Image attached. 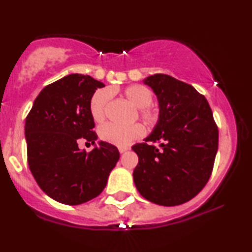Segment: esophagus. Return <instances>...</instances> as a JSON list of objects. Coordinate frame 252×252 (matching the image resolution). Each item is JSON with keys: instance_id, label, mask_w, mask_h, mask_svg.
I'll return each instance as SVG.
<instances>
[{"instance_id": "1", "label": "esophagus", "mask_w": 252, "mask_h": 252, "mask_svg": "<svg viewBox=\"0 0 252 252\" xmlns=\"http://www.w3.org/2000/svg\"><path fill=\"white\" fill-rule=\"evenodd\" d=\"M127 150H129V148H127V147H121V148H119V151H120V153H125V152H126Z\"/></svg>"}]
</instances>
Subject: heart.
<instances>
[{"label": "heart", "instance_id": "b5f03b06", "mask_svg": "<svg viewBox=\"0 0 252 252\" xmlns=\"http://www.w3.org/2000/svg\"><path fill=\"white\" fill-rule=\"evenodd\" d=\"M112 92H116V90L102 89L93 94L90 102V112L94 121L101 122L104 120ZM123 95L131 104H133L135 108H139V116L144 122L149 125H155L159 120V111L150 105L153 100V93L146 85H129L123 90ZM143 134L144 127L138 123L131 126H118L109 123L102 126L100 130L101 138L105 142L118 147H129L134 140L140 139Z\"/></svg>", "mask_w": 252, "mask_h": 252}]
</instances>
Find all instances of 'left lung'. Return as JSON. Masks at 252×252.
<instances>
[{
  "mask_svg": "<svg viewBox=\"0 0 252 252\" xmlns=\"http://www.w3.org/2000/svg\"><path fill=\"white\" fill-rule=\"evenodd\" d=\"M143 82L156 93L159 120L146 142L132 147L139 157L136 189L149 201L179 206L194 198L210 178L219 132L206 97L192 85L167 74Z\"/></svg>",
  "mask_w": 252,
  "mask_h": 252,
  "instance_id": "8db88e82",
  "label": "left lung"
}]
</instances>
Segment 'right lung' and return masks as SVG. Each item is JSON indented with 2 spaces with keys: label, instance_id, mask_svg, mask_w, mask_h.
<instances>
[{
  "label": "right lung",
  "instance_id": "right-lung-1",
  "mask_svg": "<svg viewBox=\"0 0 252 252\" xmlns=\"http://www.w3.org/2000/svg\"><path fill=\"white\" fill-rule=\"evenodd\" d=\"M104 84L90 75L69 74L51 83L34 100L25 120L29 167L39 187L55 201L76 206L99 195L120 158L113 144L100 141L90 112L96 89Z\"/></svg>",
  "mask_w": 252,
  "mask_h": 252
}]
</instances>
